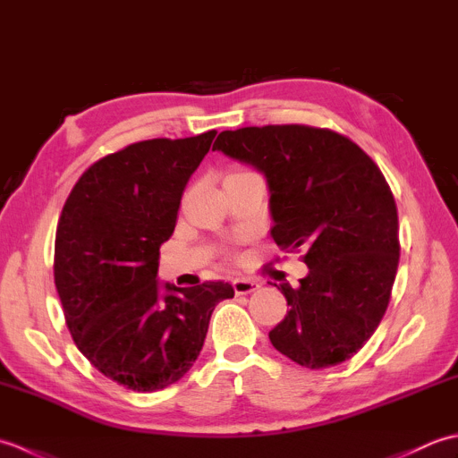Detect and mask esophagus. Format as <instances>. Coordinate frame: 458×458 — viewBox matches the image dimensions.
Listing matches in <instances>:
<instances>
[{"mask_svg":"<svg viewBox=\"0 0 458 458\" xmlns=\"http://www.w3.org/2000/svg\"><path fill=\"white\" fill-rule=\"evenodd\" d=\"M232 285H234L236 295H250V293H254V291H258L261 287L258 281L250 279V277H238V279L232 281Z\"/></svg>","mask_w":458,"mask_h":458,"instance_id":"esophagus-1","label":"esophagus"}]
</instances>
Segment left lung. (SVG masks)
I'll list each match as a JSON object with an SVG mask.
<instances>
[{
  "instance_id": "obj_1",
  "label": "left lung",
  "mask_w": 458,
  "mask_h": 458,
  "mask_svg": "<svg viewBox=\"0 0 458 458\" xmlns=\"http://www.w3.org/2000/svg\"><path fill=\"white\" fill-rule=\"evenodd\" d=\"M212 149L264 173L271 238L305 250L309 274L295 289L281 285L289 310L271 344L310 369L352 358L386 313L400 261L382 171L344 135L309 125L222 131Z\"/></svg>"
}]
</instances>
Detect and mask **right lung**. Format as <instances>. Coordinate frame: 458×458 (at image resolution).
Returning a JSON list of instances; mask_svg holds the SVG:
<instances>
[{"instance_id":"add662e5","label":"right lung","mask_w":458,"mask_h":458,"mask_svg":"<svg viewBox=\"0 0 458 458\" xmlns=\"http://www.w3.org/2000/svg\"><path fill=\"white\" fill-rule=\"evenodd\" d=\"M216 131L148 140L82 173L56 226L55 285L74 344L106 377L133 392L163 390L200 354L210 315L234 297L224 281L159 284V248L182 191Z\"/></svg>"}]
</instances>
